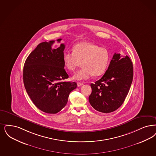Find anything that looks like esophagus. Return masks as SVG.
Segmentation results:
<instances>
[{
	"instance_id": "obj_1",
	"label": "esophagus",
	"mask_w": 156,
	"mask_h": 156,
	"mask_svg": "<svg viewBox=\"0 0 156 156\" xmlns=\"http://www.w3.org/2000/svg\"><path fill=\"white\" fill-rule=\"evenodd\" d=\"M83 85V83H82V82H77V86H78V87H81V86Z\"/></svg>"
}]
</instances>
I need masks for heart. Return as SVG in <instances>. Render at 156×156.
Instances as JSON below:
<instances>
[{
    "label": "heart",
    "instance_id": "heart-1",
    "mask_svg": "<svg viewBox=\"0 0 156 156\" xmlns=\"http://www.w3.org/2000/svg\"><path fill=\"white\" fill-rule=\"evenodd\" d=\"M62 60L66 68L73 72L82 62L83 67L73 76L74 79L80 81L87 80L93 75L97 76L103 74L108 66L110 54L106 48L83 42L75 44L73 51H64Z\"/></svg>",
    "mask_w": 156,
    "mask_h": 156
}]
</instances>
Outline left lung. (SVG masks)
<instances>
[{"label":"left lung","mask_w":156,"mask_h":156,"mask_svg":"<svg viewBox=\"0 0 156 156\" xmlns=\"http://www.w3.org/2000/svg\"><path fill=\"white\" fill-rule=\"evenodd\" d=\"M133 64L128 56L114 53L105 74L91 83L89 96L90 105L96 110L108 113L122 105L129 92L133 80Z\"/></svg>","instance_id":"1"}]
</instances>
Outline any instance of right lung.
<instances>
[{
    "label": "right lung",
    "mask_w": 156,
    "mask_h": 156,
    "mask_svg": "<svg viewBox=\"0 0 156 156\" xmlns=\"http://www.w3.org/2000/svg\"><path fill=\"white\" fill-rule=\"evenodd\" d=\"M54 42L39 44L28 56L23 69L27 94L39 110L49 114L61 111L67 103L70 92L77 86L75 82L63 81L69 78L62 60L65 45L62 44L52 49Z\"/></svg>",
    "instance_id": "right-lung-1"
}]
</instances>
